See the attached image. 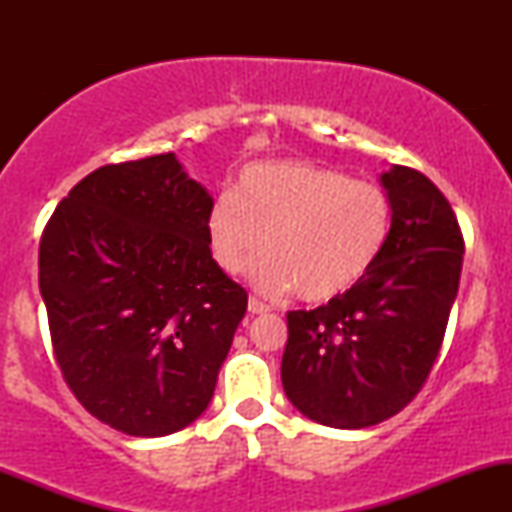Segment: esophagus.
Segmentation results:
<instances>
[{
	"label": "esophagus",
	"mask_w": 512,
	"mask_h": 512,
	"mask_svg": "<svg viewBox=\"0 0 512 512\" xmlns=\"http://www.w3.org/2000/svg\"><path fill=\"white\" fill-rule=\"evenodd\" d=\"M248 310H250L252 315H267L272 308H269L267 303L257 301V298H250V301H248Z\"/></svg>",
	"instance_id": "esophagus-1"
}]
</instances>
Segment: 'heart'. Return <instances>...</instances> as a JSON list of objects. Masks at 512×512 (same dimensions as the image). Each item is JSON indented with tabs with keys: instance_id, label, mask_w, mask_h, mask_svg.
<instances>
[{
	"instance_id": "heart-1",
	"label": "heart",
	"mask_w": 512,
	"mask_h": 512,
	"mask_svg": "<svg viewBox=\"0 0 512 512\" xmlns=\"http://www.w3.org/2000/svg\"><path fill=\"white\" fill-rule=\"evenodd\" d=\"M392 204L375 182L313 161L250 163L236 190L211 199L204 233L214 260L238 274L248 257L257 291L330 301L370 272L390 236Z\"/></svg>"
}]
</instances>
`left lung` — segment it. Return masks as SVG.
Returning <instances> with one entry per match:
<instances>
[{"label":"left lung","instance_id":"left-lung-1","mask_svg":"<svg viewBox=\"0 0 512 512\" xmlns=\"http://www.w3.org/2000/svg\"><path fill=\"white\" fill-rule=\"evenodd\" d=\"M380 182L392 223L378 262L327 305L286 315L281 383L322 426H375L419 395L460 286L464 240L443 192L407 166Z\"/></svg>","mask_w":512,"mask_h":512}]
</instances>
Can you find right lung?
I'll return each mask as SVG.
<instances>
[{
	"mask_svg": "<svg viewBox=\"0 0 512 512\" xmlns=\"http://www.w3.org/2000/svg\"><path fill=\"white\" fill-rule=\"evenodd\" d=\"M209 192L175 154L76 182L40 238L55 361L88 414L158 438L209 407L248 293L211 260Z\"/></svg>",
	"mask_w": 512,
	"mask_h": 512,
	"instance_id": "add662e5",
	"label": "right lung"
}]
</instances>
